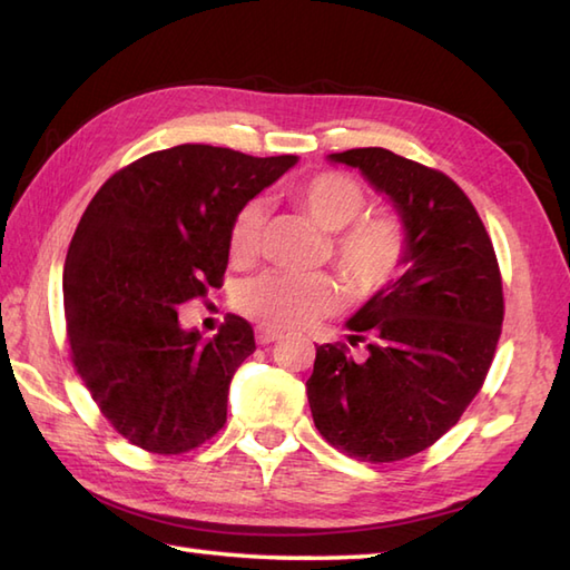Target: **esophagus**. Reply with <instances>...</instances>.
I'll return each mask as SVG.
<instances>
[{"mask_svg": "<svg viewBox=\"0 0 570 570\" xmlns=\"http://www.w3.org/2000/svg\"><path fill=\"white\" fill-rule=\"evenodd\" d=\"M278 338H282V333L274 331V328H266V326H259V328H256V343H259V345L274 343V341H278Z\"/></svg>", "mask_w": 570, "mask_h": 570, "instance_id": "esophagus-1", "label": "esophagus"}]
</instances>
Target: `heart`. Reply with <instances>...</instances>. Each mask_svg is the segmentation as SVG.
<instances>
[{"mask_svg":"<svg viewBox=\"0 0 570 570\" xmlns=\"http://www.w3.org/2000/svg\"><path fill=\"white\" fill-rule=\"evenodd\" d=\"M292 197L316 225L336 234L333 256L355 292H375L393 276L405 256V232L395 217L358 219L365 195L358 183L341 173H318L292 187ZM266 207L252 199L232 225L234 262H252L259 252ZM336 306V286L323 274L266 272L239 288L237 308L266 328H304Z\"/></svg>","mask_w":570,"mask_h":570,"instance_id":"b5f03b06","label":"heart"}]
</instances>
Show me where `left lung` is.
Wrapping results in <instances>:
<instances>
[{"mask_svg": "<svg viewBox=\"0 0 570 570\" xmlns=\"http://www.w3.org/2000/svg\"><path fill=\"white\" fill-rule=\"evenodd\" d=\"M393 205L405 232L400 276L345 321L367 341L318 345L306 381L311 415L333 448L395 462L438 442L472 403L492 365L504 296L489 234L448 175L385 148L333 153Z\"/></svg>", "mask_w": 570, "mask_h": 570, "instance_id": "obj_1", "label": "left lung"}]
</instances>
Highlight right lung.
<instances>
[{
    "instance_id": "obj_1",
    "label": "right lung",
    "mask_w": 570,
    "mask_h": 570,
    "mask_svg": "<svg viewBox=\"0 0 570 570\" xmlns=\"http://www.w3.org/2000/svg\"><path fill=\"white\" fill-rule=\"evenodd\" d=\"M296 163L175 145L122 167L86 207L63 264L71 358L106 420L140 450L183 454L227 422L254 331L229 316L203 338L177 308L219 284L234 219Z\"/></svg>"
}]
</instances>
